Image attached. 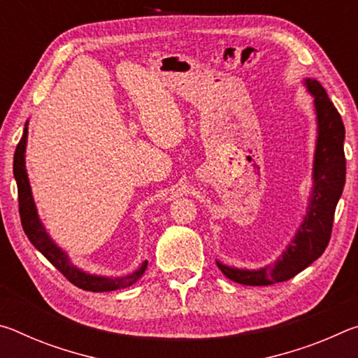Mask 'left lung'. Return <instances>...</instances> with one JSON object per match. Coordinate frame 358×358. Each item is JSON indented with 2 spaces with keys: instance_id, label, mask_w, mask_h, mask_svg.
<instances>
[{
  "instance_id": "left-lung-1",
  "label": "left lung",
  "mask_w": 358,
  "mask_h": 358,
  "mask_svg": "<svg viewBox=\"0 0 358 358\" xmlns=\"http://www.w3.org/2000/svg\"><path fill=\"white\" fill-rule=\"evenodd\" d=\"M317 113V145L314 156V186L305 221L292 243L273 265L260 270H237L216 262L224 276L245 286H271L299 275L322 256L331 237L333 220L346 181L344 124L322 85L308 78Z\"/></svg>"
}]
</instances>
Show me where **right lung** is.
Instances as JSON below:
<instances>
[{"mask_svg": "<svg viewBox=\"0 0 358 358\" xmlns=\"http://www.w3.org/2000/svg\"><path fill=\"white\" fill-rule=\"evenodd\" d=\"M27 136L28 129L25 128L23 136L17 145L14 153V177L17 181V192H19V213L22 227L25 230L28 240L31 241L33 246L50 262L55 268L62 273L66 280L71 281L74 286L80 287L90 292H110V290H118L129 287L138 281V278L147 270V260L142 264L138 270L132 275L123 278H106V276H93L83 273L82 270L76 268L74 265L69 264V259L59 248L53 243L52 238L48 237L45 229L36 213V207L31 197V189H29L28 175L25 171V147H27Z\"/></svg>", "mask_w": 358, "mask_h": 358, "instance_id": "1", "label": "right lung"}]
</instances>
